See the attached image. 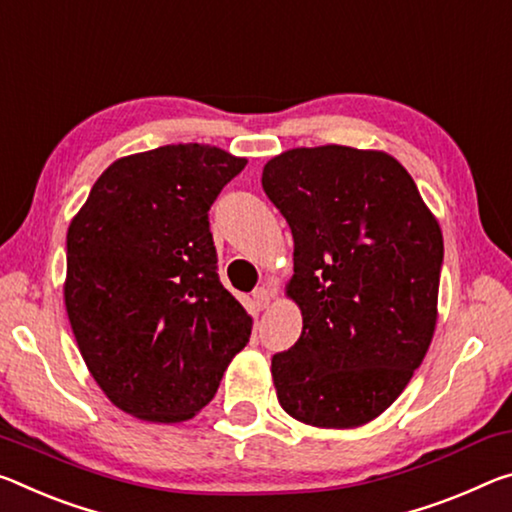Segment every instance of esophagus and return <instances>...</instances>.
<instances>
[{"mask_svg":"<svg viewBox=\"0 0 512 512\" xmlns=\"http://www.w3.org/2000/svg\"><path fill=\"white\" fill-rule=\"evenodd\" d=\"M271 298H273V291L269 287H259V289L253 291V300H255V305L259 307V310H266V307H269V303H271Z\"/></svg>","mask_w":512,"mask_h":512,"instance_id":"1","label":"esophagus"}]
</instances>
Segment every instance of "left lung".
<instances>
[{"instance_id":"left-lung-1","label":"left lung","mask_w":512,"mask_h":512,"mask_svg":"<svg viewBox=\"0 0 512 512\" xmlns=\"http://www.w3.org/2000/svg\"><path fill=\"white\" fill-rule=\"evenodd\" d=\"M266 196L294 234L287 296L303 332L271 373L307 426L358 428L392 405L431 346L444 241L392 154L294 148L264 166Z\"/></svg>"}]
</instances>
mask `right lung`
<instances>
[{"label": "right lung", "mask_w": 512, "mask_h": 512, "mask_svg": "<svg viewBox=\"0 0 512 512\" xmlns=\"http://www.w3.org/2000/svg\"><path fill=\"white\" fill-rule=\"evenodd\" d=\"M248 159L177 143L104 170L68 227L63 298L107 399L154 424L196 417L253 319L216 273L209 207Z\"/></svg>", "instance_id": "1"}]
</instances>
